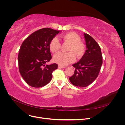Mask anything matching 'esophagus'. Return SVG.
Here are the masks:
<instances>
[{
    "instance_id": "1",
    "label": "esophagus",
    "mask_w": 125,
    "mask_h": 125,
    "mask_svg": "<svg viewBox=\"0 0 125 125\" xmlns=\"http://www.w3.org/2000/svg\"><path fill=\"white\" fill-rule=\"evenodd\" d=\"M58 68L59 69H62V68H65V67H63V66H62L58 65Z\"/></svg>"
}]
</instances>
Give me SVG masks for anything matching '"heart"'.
Returning <instances> with one entry per match:
<instances>
[{
    "label": "heart",
    "mask_w": 125,
    "mask_h": 125,
    "mask_svg": "<svg viewBox=\"0 0 125 125\" xmlns=\"http://www.w3.org/2000/svg\"><path fill=\"white\" fill-rule=\"evenodd\" d=\"M62 38L71 44L68 50L69 52H59L54 56L53 59L55 62L60 66H65L75 61V55L78 58H81L84 53L85 47L84 44L80 42V37L74 32L67 33L62 36ZM60 47L61 44L57 37H55L52 40L50 44V48L52 52L59 51Z\"/></svg>",
    "instance_id": "obj_1"
}]
</instances>
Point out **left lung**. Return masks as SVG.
Listing matches in <instances>:
<instances>
[{"label":"left lung","mask_w":125,"mask_h":125,"mask_svg":"<svg viewBox=\"0 0 125 125\" xmlns=\"http://www.w3.org/2000/svg\"><path fill=\"white\" fill-rule=\"evenodd\" d=\"M84 37L86 50L81 59L73 65L74 73L69 78L72 84L80 88L88 86L95 80L103 62L99 44L87 33H84Z\"/></svg>","instance_id":"obj_1"}]
</instances>
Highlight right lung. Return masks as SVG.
Wrapping results in <instances>:
<instances>
[{
  "mask_svg": "<svg viewBox=\"0 0 125 125\" xmlns=\"http://www.w3.org/2000/svg\"><path fill=\"white\" fill-rule=\"evenodd\" d=\"M61 32L42 29L31 34L22 43L18 57L19 68L29 85L41 88L51 81L52 72L57 69L58 65L55 63L46 65L52 59L50 44Z\"/></svg>",
  "mask_w": 125,
  "mask_h": 125,
  "instance_id": "obj_1",
  "label": "right lung"
}]
</instances>
